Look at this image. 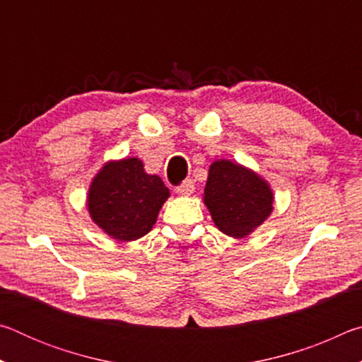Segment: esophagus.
Instances as JSON below:
<instances>
[{"label":"esophagus","mask_w":362,"mask_h":362,"mask_svg":"<svg viewBox=\"0 0 362 362\" xmlns=\"http://www.w3.org/2000/svg\"><path fill=\"white\" fill-rule=\"evenodd\" d=\"M193 192H194L193 180H185V182H182L180 185L175 187V193H179L182 196H188V194H192Z\"/></svg>","instance_id":"esophagus-1"}]
</instances>
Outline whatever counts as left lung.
Here are the masks:
<instances>
[{
    "label": "left lung",
    "mask_w": 362,
    "mask_h": 362,
    "mask_svg": "<svg viewBox=\"0 0 362 362\" xmlns=\"http://www.w3.org/2000/svg\"><path fill=\"white\" fill-rule=\"evenodd\" d=\"M204 203L220 231L244 238L272 214L273 193L259 175L222 159L211 164Z\"/></svg>",
    "instance_id": "8db88e82"
}]
</instances>
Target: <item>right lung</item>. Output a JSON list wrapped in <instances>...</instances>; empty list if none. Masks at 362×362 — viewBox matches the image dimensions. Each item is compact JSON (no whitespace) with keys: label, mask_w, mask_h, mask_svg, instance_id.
<instances>
[{"label":"right lung","mask_w":362,"mask_h":362,"mask_svg":"<svg viewBox=\"0 0 362 362\" xmlns=\"http://www.w3.org/2000/svg\"><path fill=\"white\" fill-rule=\"evenodd\" d=\"M169 198L158 175H148L137 158L108 163L89 188L88 209L94 222L118 241L142 238Z\"/></svg>","instance_id":"right-lung-1"}]
</instances>
